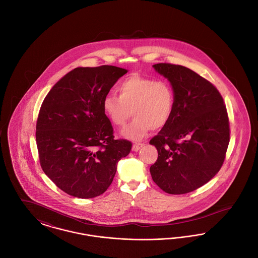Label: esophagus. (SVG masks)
<instances>
[{
  "instance_id": "esophagus-1",
  "label": "esophagus",
  "mask_w": 258,
  "mask_h": 258,
  "mask_svg": "<svg viewBox=\"0 0 258 258\" xmlns=\"http://www.w3.org/2000/svg\"><path fill=\"white\" fill-rule=\"evenodd\" d=\"M143 146H144L143 143H135V144L133 145V151L136 152V151H138L139 149H141Z\"/></svg>"
}]
</instances>
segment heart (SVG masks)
Returning <instances> with one entry per match:
<instances>
[{
  "mask_svg": "<svg viewBox=\"0 0 258 258\" xmlns=\"http://www.w3.org/2000/svg\"><path fill=\"white\" fill-rule=\"evenodd\" d=\"M117 93L118 97H104L102 109L115 126H123L132 114L135 116L123 128V137L140 140L151 128L160 130L170 121L175 109V92L169 82L132 75L118 85Z\"/></svg>",
  "mask_w": 258,
  "mask_h": 258,
  "instance_id": "1",
  "label": "heart"
}]
</instances>
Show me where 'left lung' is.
I'll return each instance as SVG.
<instances>
[{
	"label": "left lung",
	"mask_w": 258,
	"mask_h": 258,
	"mask_svg": "<svg viewBox=\"0 0 258 258\" xmlns=\"http://www.w3.org/2000/svg\"><path fill=\"white\" fill-rule=\"evenodd\" d=\"M153 67L170 81L175 109L150 140L159 154L150 172L163 191L184 195L220 171L230 140L228 114L220 92L204 77L180 64Z\"/></svg>",
	"instance_id": "1"
}]
</instances>
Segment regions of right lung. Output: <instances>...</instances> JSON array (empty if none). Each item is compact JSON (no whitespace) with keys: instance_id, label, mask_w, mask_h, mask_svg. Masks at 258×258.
<instances>
[{"instance_id":"1","label":"right lung","mask_w":258,"mask_h":258,"mask_svg":"<svg viewBox=\"0 0 258 258\" xmlns=\"http://www.w3.org/2000/svg\"><path fill=\"white\" fill-rule=\"evenodd\" d=\"M127 73L114 66L76 68L58 81L44 98L37 117L39 163L50 180L78 198L102 195L117 163L132 142L115 139L102 100Z\"/></svg>"}]
</instances>
